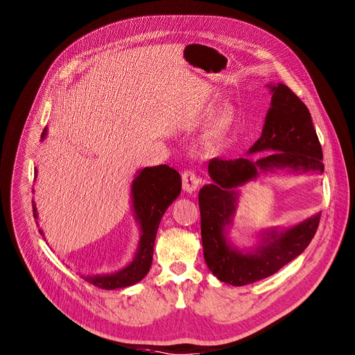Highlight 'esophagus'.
Returning a JSON list of instances; mask_svg holds the SVG:
<instances>
[{
	"label": "esophagus",
	"instance_id": "obj_1",
	"mask_svg": "<svg viewBox=\"0 0 355 355\" xmlns=\"http://www.w3.org/2000/svg\"><path fill=\"white\" fill-rule=\"evenodd\" d=\"M182 182H183V191L186 193H193L198 187H199V178L192 172V171H186L182 175Z\"/></svg>",
	"mask_w": 355,
	"mask_h": 355
}]
</instances>
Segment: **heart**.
Here are the masks:
<instances>
[{"label": "heart", "instance_id": "heart-1", "mask_svg": "<svg viewBox=\"0 0 355 355\" xmlns=\"http://www.w3.org/2000/svg\"><path fill=\"white\" fill-rule=\"evenodd\" d=\"M235 121V112L232 107H226L220 110L212 120L209 129L206 130L203 137V148L207 152H215L220 148V144L226 135L231 130Z\"/></svg>", "mask_w": 355, "mask_h": 355}]
</instances>
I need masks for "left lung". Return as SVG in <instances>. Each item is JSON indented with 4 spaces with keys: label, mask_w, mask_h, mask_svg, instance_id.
I'll use <instances>...</instances> for the list:
<instances>
[{
    "label": "left lung",
    "mask_w": 355,
    "mask_h": 355,
    "mask_svg": "<svg viewBox=\"0 0 355 355\" xmlns=\"http://www.w3.org/2000/svg\"><path fill=\"white\" fill-rule=\"evenodd\" d=\"M268 89L272 98L262 135L248 150V155H262L234 160L212 159L207 166L212 183L205 184L199 192L205 262L219 281L234 286L274 275L300 257L314 238L321 218L318 212L291 227L263 229L251 248H239L229 238L241 186L261 173L324 172L322 149L305 104L282 83L268 85Z\"/></svg>",
    "instance_id": "obj_1"
}]
</instances>
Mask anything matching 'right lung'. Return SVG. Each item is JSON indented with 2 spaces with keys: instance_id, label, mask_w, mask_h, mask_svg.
I'll list each match as a JSON object with an SVG mask.
<instances>
[{
  "instance_id": "obj_1",
  "label": "right lung",
  "mask_w": 355,
  "mask_h": 355,
  "mask_svg": "<svg viewBox=\"0 0 355 355\" xmlns=\"http://www.w3.org/2000/svg\"><path fill=\"white\" fill-rule=\"evenodd\" d=\"M47 136V128L41 135V140ZM34 178H37V168H34ZM35 180V179H34ZM132 209L135 219L139 223L140 238L133 259L121 269L112 274L81 275L85 281L101 289H120L128 288L148 275L153 259V246L157 234V227L166 209L180 195L182 179L179 172L169 168L168 164H159L153 168L139 169L132 182ZM33 214L38 218L37 207L33 200ZM38 223V222H37ZM40 234L44 236L40 229Z\"/></svg>"
}]
</instances>
